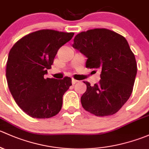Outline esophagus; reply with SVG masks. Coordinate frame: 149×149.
<instances>
[{"label": "esophagus", "instance_id": "esophagus-1", "mask_svg": "<svg viewBox=\"0 0 149 149\" xmlns=\"http://www.w3.org/2000/svg\"><path fill=\"white\" fill-rule=\"evenodd\" d=\"M79 82V81L76 80V79H72V85H74V84H76L77 82Z\"/></svg>", "mask_w": 149, "mask_h": 149}]
</instances>
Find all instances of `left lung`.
I'll list each match as a JSON object with an SVG mask.
<instances>
[{
	"label": "left lung",
	"instance_id": "1",
	"mask_svg": "<svg viewBox=\"0 0 149 149\" xmlns=\"http://www.w3.org/2000/svg\"><path fill=\"white\" fill-rule=\"evenodd\" d=\"M72 47L87 58L86 67L101 71L97 84L84 82L87 90L81 97L82 107L96 116L117 113L129 99L137 73L128 41L113 31L95 29L78 33Z\"/></svg>",
	"mask_w": 149,
	"mask_h": 149
}]
</instances>
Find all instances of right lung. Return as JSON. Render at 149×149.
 <instances>
[{
	"mask_svg": "<svg viewBox=\"0 0 149 149\" xmlns=\"http://www.w3.org/2000/svg\"><path fill=\"white\" fill-rule=\"evenodd\" d=\"M74 33L45 29L24 36L13 45L6 64L9 90L17 105L35 118L56 116L62 106V97L72 85V79L46 78L61 47Z\"/></svg>",
	"mask_w": 149,
	"mask_h": 149,
	"instance_id": "right-lung-1",
	"label": "right lung"
}]
</instances>
